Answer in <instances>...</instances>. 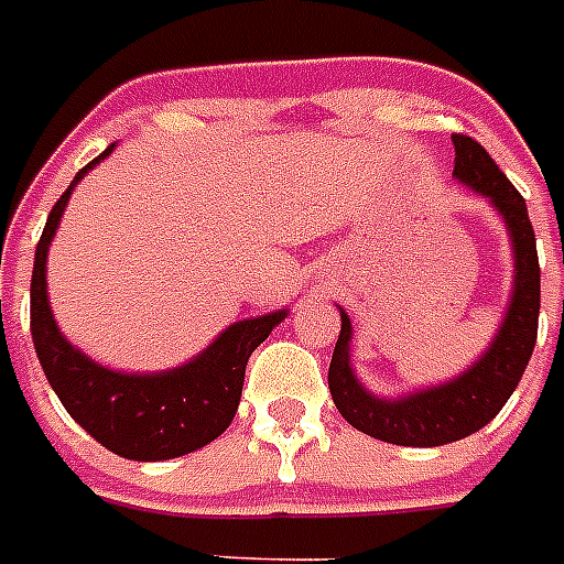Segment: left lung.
Listing matches in <instances>:
<instances>
[{"label": "left lung", "mask_w": 564, "mask_h": 564, "mask_svg": "<svg viewBox=\"0 0 564 564\" xmlns=\"http://www.w3.org/2000/svg\"><path fill=\"white\" fill-rule=\"evenodd\" d=\"M452 143H455L452 177L480 197H488L508 228L511 253H514L511 296H508L500 330L468 370L449 381L403 392L398 398L376 395L358 381L350 361V316L344 313V307H338L341 333H338L330 372H327L333 403L344 421L358 432L383 443H395V446L426 449V446L463 441L482 430L517 390L536 344L540 259H536V237L528 220L525 200L480 143L466 134H452Z\"/></svg>", "instance_id": "1"}]
</instances>
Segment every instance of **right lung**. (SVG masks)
<instances>
[{
  "label": "right lung",
  "instance_id": "add662e5",
  "mask_svg": "<svg viewBox=\"0 0 564 564\" xmlns=\"http://www.w3.org/2000/svg\"><path fill=\"white\" fill-rule=\"evenodd\" d=\"M112 149L115 143L87 163L50 208L30 279V336L64 410L101 446L127 460H172L203 449L228 430L242 395L248 358L288 311L234 322L206 350L161 372L109 370L69 344L50 311L47 251L73 188Z\"/></svg>",
  "mask_w": 564,
  "mask_h": 564
}]
</instances>
